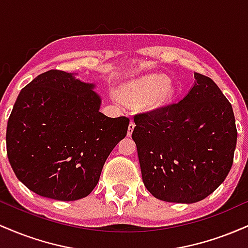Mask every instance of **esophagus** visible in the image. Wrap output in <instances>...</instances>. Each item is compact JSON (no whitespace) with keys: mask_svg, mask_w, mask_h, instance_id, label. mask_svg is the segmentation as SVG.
<instances>
[{"mask_svg":"<svg viewBox=\"0 0 248 248\" xmlns=\"http://www.w3.org/2000/svg\"><path fill=\"white\" fill-rule=\"evenodd\" d=\"M134 127H135V122H134L133 120L129 122V126H128V136L132 135L133 130H134Z\"/></svg>","mask_w":248,"mask_h":248,"instance_id":"obj_1","label":"esophagus"}]
</instances>
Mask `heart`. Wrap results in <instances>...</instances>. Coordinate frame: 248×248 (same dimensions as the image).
I'll list each match as a JSON object with an SVG mask.
<instances>
[{"mask_svg": "<svg viewBox=\"0 0 248 248\" xmlns=\"http://www.w3.org/2000/svg\"><path fill=\"white\" fill-rule=\"evenodd\" d=\"M168 79L163 76H156L153 78L148 79V80L143 84L144 90H160L167 86Z\"/></svg>", "mask_w": 248, "mask_h": 248, "instance_id": "b5f03b06", "label": "heart"}]
</instances>
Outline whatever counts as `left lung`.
<instances>
[{
  "label": "left lung",
  "mask_w": 248,
  "mask_h": 248,
  "mask_svg": "<svg viewBox=\"0 0 248 248\" xmlns=\"http://www.w3.org/2000/svg\"><path fill=\"white\" fill-rule=\"evenodd\" d=\"M178 102L134 115L142 179L154 197L191 204L211 195L231 170L237 143L229 100L209 77Z\"/></svg>",
  "instance_id": "8db88e82"
}]
</instances>
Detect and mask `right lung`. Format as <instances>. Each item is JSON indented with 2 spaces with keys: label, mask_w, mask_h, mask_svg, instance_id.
<instances>
[{
  "label": "right lung",
  "mask_w": 248,
  "mask_h": 248,
  "mask_svg": "<svg viewBox=\"0 0 248 248\" xmlns=\"http://www.w3.org/2000/svg\"><path fill=\"white\" fill-rule=\"evenodd\" d=\"M93 84L50 70L19 92L7 126V154L28 189L57 201L86 197L108 155L127 135V116L108 118Z\"/></svg>",
  "instance_id": "obj_1"
}]
</instances>
